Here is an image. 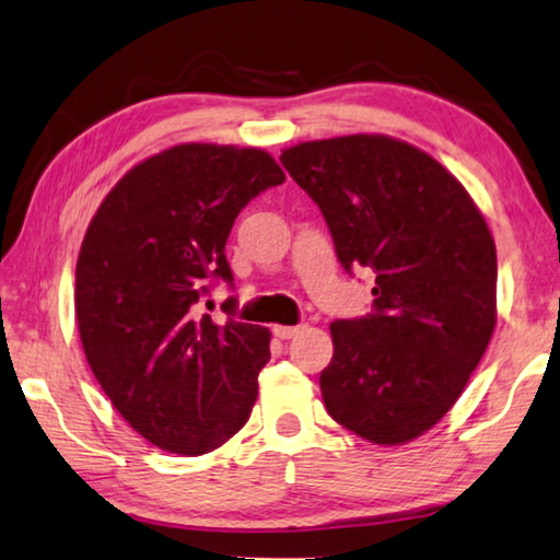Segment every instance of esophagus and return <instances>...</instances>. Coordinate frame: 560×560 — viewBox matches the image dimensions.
Wrapping results in <instances>:
<instances>
[{
    "label": "esophagus",
    "instance_id": "esophagus-1",
    "mask_svg": "<svg viewBox=\"0 0 560 560\" xmlns=\"http://www.w3.org/2000/svg\"><path fill=\"white\" fill-rule=\"evenodd\" d=\"M299 328L301 326H273V336H277V339H294V336L299 334Z\"/></svg>",
    "mask_w": 560,
    "mask_h": 560
}]
</instances>
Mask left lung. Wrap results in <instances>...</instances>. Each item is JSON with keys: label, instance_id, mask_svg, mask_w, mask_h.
Returning a JSON list of instances; mask_svg holds the SVG:
<instances>
[{"label": "left lung", "instance_id": "8db88e82", "mask_svg": "<svg viewBox=\"0 0 560 560\" xmlns=\"http://www.w3.org/2000/svg\"><path fill=\"white\" fill-rule=\"evenodd\" d=\"M281 164L346 271L376 273L374 314L331 324L326 411L378 446L413 441L464 392L495 326V244L454 174L401 139L304 141Z\"/></svg>", "mask_w": 560, "mask_h": 560}]
</instances>
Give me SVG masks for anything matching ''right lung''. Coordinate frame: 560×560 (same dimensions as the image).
<instances>
[{
    "label": "right lung",
    "mask_w": 560,
    "mask_h": 560,
    "mask_svg": "<svg viewBox=\"0 0 560 560\" xmlns=\"http://www.w3.org/2000/svg\"><path fill=\"white\" fill-rule=\"evenodd\" d=\"M254 147L179 144L129 168L106 194L77 259V326L121 419L179 456L219 448L252 416L271 334L194 304L232 283L226 238L248 201L281 184Z\"/></svg>",
    "instance_id": "1"
}]
</instances>
